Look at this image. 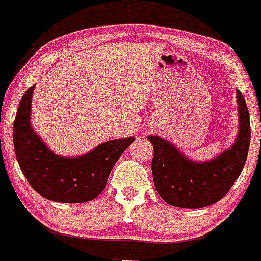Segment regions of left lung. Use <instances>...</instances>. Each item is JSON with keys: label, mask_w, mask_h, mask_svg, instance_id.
Here are the masks:
<instances>
[{"label": "left lung", "mask_w": 261, "mask_h": 261, "mask_svg": "<svg viewBox=\"0 0 261 261\" xmlns=\"http://www.w3.org/2000/svg\"><path fill=\"white\" fill-rule=\"evenodd\" d=\"M239 103V134L230 149L208 162L188 159L169 141L149 136L154 146L151 162L155 188L168 204L180 208H203L227 194L240 177L250 146V117L241 92Z\"/></svg>", "instance_id": "left-lung-1"}]
</instances>
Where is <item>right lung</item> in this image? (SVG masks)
<instances>
[{
    "mask_svg": "<svg viewBox=\"0 0 261 261\" xmlns=\"http://www.w3.org/2000/svg\"><path fill=\"white\" fill-rule=\"evenodd\" d=\"M31 86L21 98L14 122V146L18 165L30 186L44 198L63 203H83L99 196L112 168L135 139L106 141L75 158L54 154L30 123Z\"/></svg>",
    "mask_w": 261,
    "mask_h": 261,
    "instance_id": "obj_1",
    "label": "right lung"
}]
</instances>
